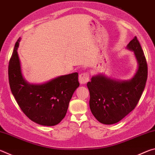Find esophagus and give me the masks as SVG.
Returning a JSON list of instances; mask_svg holds the SVG:
<instances>
[{
  "label": "esophagus",
  "instance_id": "esophagus-1",
  "mask_svg": "<svg viewBox=\"0 0 155 155\" xmlns=\"http://www.w3.org/2000/svg\"><path fill=\"white\" fill-rule=\"evenodd\" d=\"M78 81L81 84H85L90 81V73L84 72L81 73L78 77Z\"/></svg>",
  "mask_w": 155,
  "mask_h": 155
}]
</instances>
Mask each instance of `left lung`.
I'll list each match as a JSON object with an SVG mask.
<instances>
[{
    "mask_svg": "<svg viewBox=\"0 0 155 155\" xmlns=\"http://www.w3.org/2000/svg\"><path fill=\"white\" fill-rule=\"evenodd\" d=\"M134 52L137 70L131 79H112L103 74L91 77L87 85L90 91V107L96 120L104 124L118 122L135 109L145 87L148 66L137 37L128 44Z\"/></svg>",
    "mask_w": 155,
    "mask_h": 155,
    "instance_id": "obj_1",
    "label": "left lung"
}]
</instances>
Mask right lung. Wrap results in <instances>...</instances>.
Returning <instances> with one entry per match:
<instances>
[{
    "instance_id": "1",
    "label": "right lung",
    "mask_w": 155,
    "mask_h": 155,
    "mask_svg": "<svg viewBox=\"0 0 155 155\" xmlns=\"http://www.w3.org/2000/svg\"><path fill=\"white\" fill-rule=\"evenodd\" d=\"M18 39L9 60L10 88L24 114L33 122L54 126L65 116L70 99L79 86L78 73L60 76L41 84L29 83L23 77L18 48Z\"/></svg>"
}]
</instances>
